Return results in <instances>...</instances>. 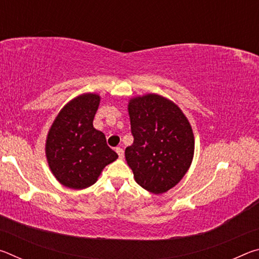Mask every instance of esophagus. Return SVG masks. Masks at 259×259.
I'll list each match as a JSON object with an SVG mask.
<instances>
[{"label": "esophagus", "mask_w": 259, "mask_h": 259, "mask_svg": "<svg viewBox=\"0 0 259 259\" xmlns=\"http://www.w3.org/2000/svg\"><path fill=\"white\" fill-rule=\"evenodd\" d=\"M115 151H116L117 155H119L120 159H123V156H124V151H123V148H121V147H116V148H115Z\"/></svg>", "instance_id": "obj_1"}]
</instances>
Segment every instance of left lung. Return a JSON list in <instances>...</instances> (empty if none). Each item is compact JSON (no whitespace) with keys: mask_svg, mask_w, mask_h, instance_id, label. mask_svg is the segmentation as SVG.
<instances>
[{"mask_svg":"<svg viewBox=\"0 0 259 259\" xmlns=\"http://www.w3.org/2000/svg\"><path fill=\"white\" fill-rule=\"evenodd\" d=\"M128 107L134 144L125 148V160L140 186L161 194L190 168L194 154L192 128L177 105L159 95L131 99Z\"/></svg>","mask_w":259,"mask_h":259,"instance_id":"8db88e82","label":"left lung"}]
</instances>
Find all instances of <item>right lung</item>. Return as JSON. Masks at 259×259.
<instances>
[{"label": "right lung", "instance_id": "add662e5", "mask_svg": "<svg viewBox=\"0 0 259 259\" xmlns=\"http://www.w3.org/2000/svg\"><path fill=\"white\" fill-rule=\"evenodd\" d=\"M99 96H78L61 109L48 134L50 169L64 186L75 190L96 183L102 170L117 159L102 131L94 128Z\"/></svg>", "mask_w": 259, "mask_h": 259}]
</instances>
